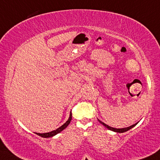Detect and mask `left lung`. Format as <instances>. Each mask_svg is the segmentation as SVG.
Returning a JSON list of instances; mask_svg holds the SVG:
<instances>
[{"instance_id":"8db88e82","label":"left lung","mask_w":160,"mask_h":160,"mask_svg":"<svg viewBox=\"0 0 160 160\" xmlns=\"http://www.w3.org/2000/svg\"><path fill=\"white\" fill-rule=\"evenodd\" d=\"M98 121L100 122V123L102 124V125H103L104 127H106V128H107L108 129H110V130H112V131H113V132H127V131H128L130 129H132V127H135V126L138 123V122H137V123L133 124V125L129 126V127H125V128H118V129H117V128H113V127H110V126L107 125V124L104 123V122H102V121H100V120H98Z\"/></svg>"}]
</instances>
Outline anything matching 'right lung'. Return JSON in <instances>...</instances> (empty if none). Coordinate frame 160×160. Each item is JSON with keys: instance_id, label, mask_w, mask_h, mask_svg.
I'll use <instances>...</instances> for the list:
<instances>
[{"instance_id": "obj_1", "label": "right lung", "mask_w": 160, "mask_h": 160, "mask_svg": "<svg viewBox=\"0 0 160 160\" xmlns=\"http://www.w3.org/2000/svg\"><path fill=\"white\" fill-rule=\"evenodd\" d=\"M71 120H72V112H70L69 119L67 120V122H65L64 124H63V125H62L60 127H59V128L55 129V130H53V131H51V132H44V133H39V132H35V133H36L37 135L40 136V137H43V138L53 137H54L55 135H57V134H58L59 132H60L61 131H63L64 129H66L67 127V126L70 124V121H71Z\"/></svg>"}]
</instances>
